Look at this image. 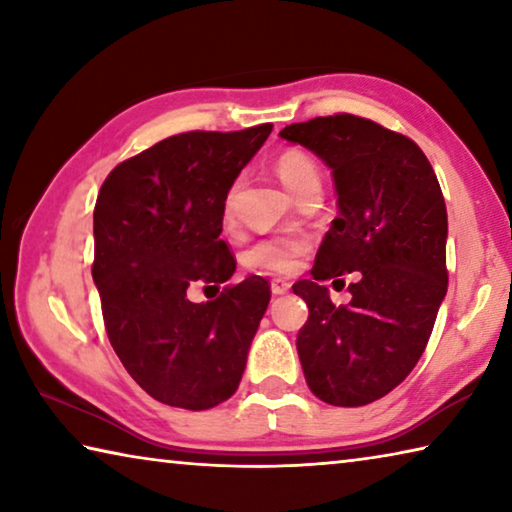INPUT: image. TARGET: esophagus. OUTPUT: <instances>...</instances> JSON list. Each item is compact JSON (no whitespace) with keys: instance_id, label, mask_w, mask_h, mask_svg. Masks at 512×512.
Masks as SVG:
<instances>
[{"instance_id":"esophagus-1","label":"esophagus","mask_w":512,"mask_h":512,"mask_svg":"<svg viewBox=\"0 0 512 512\" xmlns=\"http://www.w3.org/2000/svg\"><path fill=\"white\" fill-rule=\"evenodd\" d=\"M289 289H291V284L287 280H280V277H277V280H271L273 296H284V293H287Z\"/></svg>"}]
</instances>
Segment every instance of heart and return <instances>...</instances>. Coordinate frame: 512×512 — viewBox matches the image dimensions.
<instances>
[{
  "label": "heart",
  "mask_w": 512,
  "mask_h": 512,
  "mask_svg": "<svg viewBox=\"0 0 512 512\" xmlns=\"http://www.w3.org/2000/svg\"><path fill=\"white\" fill-rule=\"evenodd\" d=\"M275 173L282 180L284 187L293 196H300L311 187H320V171L318 164L311 160V155L298 149H287L277 155ZM235 194L237 189L232 187L223 203V219H235ZM309 237L305 235H284L259 239L257 244L250 246L244 255V262L253 271L264 273H293L298 268L300 257L309 250Z\"/></svg>",
  "instance_id": "obj_1"
}]
</instances>
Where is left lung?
Segmentation results:
<instances>
[{
  "mask_svg": "<svg viewBox=\"0 0 512 512\" xmlns=\"http://www.w3.org/2000/svg\"><path fill=\"white\" fill-rule=\"evenodd\" d=\"M334 176L339 216L311 280L293 284L309 318L298 357L318 400L363 406L400 386L420 361L447 293V207L427 155L409 137L348 112L280 131ZM360 271L348 306L323 279Z\"/></svg>",
  "mask_w": 512,
  "mask_h": 512,
  "instance_id": "8db88e82",
  "label": "left lung"
}]
</instances>
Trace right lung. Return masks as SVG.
Instances as JSON below:
<instances>
[{"instance_id": "right-lung-1", "label": "right lung", "mask_w": 512, "mask_h": 512, "mask_svg": "<svg viewBox=\"0 0 512 512\" xmlns=\"http://www.w3.org/2000/svg\"><path fill=\"white\" fill-rule=\"evenodd\" d=\"M273 124L167 137L110 171L94 205V264L110 345L153 400L205 411L235 395L271 300L264 277L210 302L189 284L228 282L223 203Z\"/></svg>"}]
</instances>
